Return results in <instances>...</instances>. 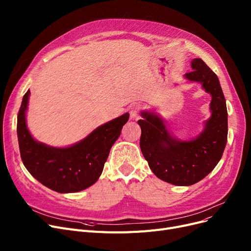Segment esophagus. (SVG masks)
<instances>
[{
  "label": "esophagus",
  "mask_w": 251,
  "mask_h": 251,
  "mask_svg": "<svg viewBox=\"0 0 251 251\" xmlns=\"http://www.w3.org/2000/svg\"><path fill=\"white\" fill-rule=\"evenodd\" d=\"M140 109H141V105L139 103H134L131 105V109H130L131 118H137Z\"/></svg>",
  "instance_id": "34e87169"
}]
</instances>
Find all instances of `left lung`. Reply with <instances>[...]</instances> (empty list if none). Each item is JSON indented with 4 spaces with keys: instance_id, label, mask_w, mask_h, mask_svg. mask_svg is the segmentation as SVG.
Segmentation results:
<instances>
[{
    "instance_id": "8db88e82",
    "label": "left lung",
    "mask_w": 251,
    "mask_h": 251,
    "mask_svg": "<svg viewBox=\"0 0 251 251\" xmlns=\"http://www.w3.org/2000/svg\"><path fill=\"white\" fill-rule=\"evenodd\" d=\"M189 81L200 82L212 96V116L196 138L182 141L170 134L163 119L154 113L141 112L143 119L140 149L153 174L173 185L189 186L207 176L220 162L228 136V112L218 76L199 58L191 61Z\"/></svg>"
}]
</instances>
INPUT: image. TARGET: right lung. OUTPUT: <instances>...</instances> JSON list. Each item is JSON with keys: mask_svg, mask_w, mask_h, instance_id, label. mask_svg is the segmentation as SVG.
<instances>
[{"mask_svg": "<svg viewBox=\"0 0 251 251\" xmlns=\"http://www.w3.org/2000/svg\"><path fill=\"white\" fill-rule=\"evenodd\" d=\"M30 91H26L17 117L21 160L28 172L46 187L60 192H78L100 178L110 150L129 119L126 113L105 123L68 148H52L36 141L26 125Z\"/></svg>", "mask_w": 251, "mask_h": 251, "instance_id": "obj_1", "label": "right lung"}]
</instances>
